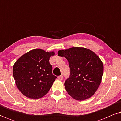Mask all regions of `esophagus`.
<instances>
[{
	"instance_id": "1",
	"label": "esophagus",
	"mask_w": 121,
	"mask_h": 121,
	"mask_svg": "<svg viewBox=\"0 0 121 121\" xmlns=\"http://www.w3.org/2000/svg\"><path fill=\"white\" fill-rule=\"evenodd\" d=\"M58 79L59 80H62L63 79V76L62 75L58 76Z\"/></svg>"
}]
</instances>
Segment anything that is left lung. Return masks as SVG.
Instances as JSON below:
<instances>
[{
  "label": "left lung",
  "mask_w": 121,
  "mask_h": 121,
  "mask_svg": "<svg viewBox=\"0 0 121 121\" xmlns=\"http://www.w3.org/2000/svg\"><path fill=\"white\" fill-rule=\"evenodd\" d=\"M66 58L70 69V75L64 86L69 95L77 100L92 96L100 85L103 75V63L90 49L74 47L58 52Z\"/></svg>",
  "instance_id": "obj_1"
}]
</instances>
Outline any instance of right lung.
I'll return each mask as SVG.
<instances>
[{
  "label": "right lung",
  "mask_w": 121,
  "mask_h": 121,
  "mask_svg": "<svg viewBox=\"0 0 121 121\" xmlns=\"http://www.w3.org/2000/svg\"><path fill=\"white\" fill-rule=\"evenodd\" d=\"M54 53L35 49L21 56L13 69L16 85L21 93L30 99L42 97L50 90L57 77L49 63Z\"/></svg>",
  "instance_id": "add662e5"
}]
</instances>
